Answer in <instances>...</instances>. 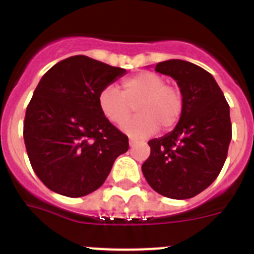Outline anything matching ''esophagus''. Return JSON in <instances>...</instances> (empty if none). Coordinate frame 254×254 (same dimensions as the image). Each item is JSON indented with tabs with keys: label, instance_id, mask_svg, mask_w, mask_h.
I'll return each instance as SVG.
<instances>
[{
	"label": "esophagus",
	"instance_id": "1",
	"mask_svg": "<svg viewBox=\"0 0 254 254\" xmlns=\"http://www.w3.org/2000/svg\"><path fill=\"white\" fill-rule=\"evenodd\" d=\"M128 143H129V146H134V145L137 143V140H134V138H129Z\"/></svg>",
	"mask_w": 254,
	"mask_h": 254
}]
</instances>
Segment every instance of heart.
<instances>
[{
    "instance_id": "1",
    "label": "heart",
    "mask_w": 254,
    "mask_h": 254,
    "mask_svg": "<svg viewBox=\"0 0 254 254\" xmlns=\"http://www.w3.org/2000/svg\"><path fill=\"white\" fill-rule=\"evenodd\" d=\"M122 91L107 85L99 91L98 105L103 116L114 125H122L134 105L137 114L122 129L132 137H146L161 126L169 129L178 123L183 112V95L178 87L168 85L159 73L140 72L122 82Z\"/></svg>"
}]
</instances>
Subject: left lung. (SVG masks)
I'll return each mask as SVG.
<instances>
[{"instance_id":"8db88e82","label":"left lung","mask_w":254,"mask_h":254,"mask_svg":"<svg viewBox=\"0 0 254 254\" xmlns=\"http://www.w3.org/2000/svg\"><path fill=\"white\" fill-rule=\"evenodd\" d=\"M155 71L176 80L183 112L172 132L149 141L143 177L161 196L192 198L223 169L232 140L230 109L214 76L202 67L169 60L159 62Z\"/></svg>"}]
</instances>
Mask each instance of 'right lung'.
<instances>
[{"mask_svg":"<svg viewBox=\"0 0 254 254\" xmlns=\"http://www.w3.org/2000/svg\"><path fill=\"white\" fill-rule=\"evenodd\" d=\"M125 68L72 56L49 68L26 108L24 141L38 178L51 190L82 197L96 190L128 137L102 114L99 91Z\"/></svg>","mask_w":254,"mask_h":254,"instance_id":"1","label":"right lung"}]
</instances>
